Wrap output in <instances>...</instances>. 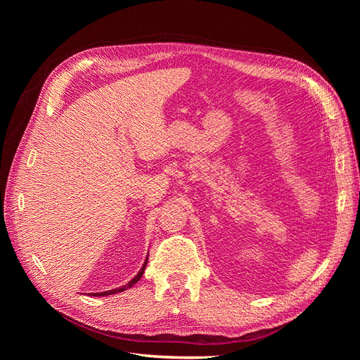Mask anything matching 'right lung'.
<instances>
[{
	"mask_svg": "<svg viewBox=\"0 0 360 360\" xmlns=\"http://www.w3.org/2000/svg\"><path fill=\"white\" fill-rule=\"evenodd\" d=\"M147 261H148V257H147V259H146V263H144V266L141 267V270H139V274L132 279V281H129L126 285H123V287H120V288H114V290H108V291H103V292H94V294H91V296H111V294H115V292H122V291H124V290H127V288H130V287H134L136 282L143 278V275H144V270H146V266H147Z\"/></svg>",
	"mask_w": 360,
	"mask_h": 360,
	"instance_id": "1",
	"label": "right lung"
}]
</instances>
